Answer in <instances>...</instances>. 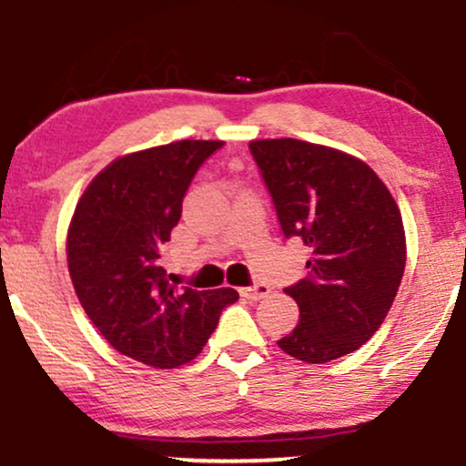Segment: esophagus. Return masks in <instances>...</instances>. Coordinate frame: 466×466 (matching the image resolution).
Listing matches in <instances>:
<instances>
[{
  "mask_svg": "<svg viewBox=\"0 0 466 466\" xmlns=\"http://www.w3.org/2000/svg\"><path fill=\"white\" fill-rule=\"evenodd\" d=\"M269 291H271L269 285H265V282H256V285L240 289V296H245L248 300H260V298L269 296Z\"/></svg>",
  "mask_w": 466,
  "mask_h": 466,
  "instance_id": "obj_1",
  "label": "esophagus"
}]
</instances>
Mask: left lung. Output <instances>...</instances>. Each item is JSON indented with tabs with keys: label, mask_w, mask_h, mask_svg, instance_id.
Instances as JSON below:
<instances>
[{
	"label": "left lung",
	"mask_w": 466,
	"mask_h": 466,
	"mask_svg": "<svg viewBox=\"0 0 466 466\" xmlns=\"http://www.w3.org/2000/svg\"><path fill=\"white\" fill-rule=\"evenodd\" d=\"M285 238L309 248V276L285 291L300 322L278 341L326 363L366 344L383 324L405 269L397 201L361 159L302 140L249 142Z\"/></svg>",
	"instance_id": "obj_1"
}]
</instances>
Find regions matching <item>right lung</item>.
I'll return each mask as SVG.
<instances>
[{
  "label": "right lung",
  "mask_w": 466,
  "mask_h": 466,
  "mask_svg": "<svg viewBox=\"0 0 466 466\" xmlns=\"http://www.w3.org/2000/svg\"><path fill=\"white\" fill-rule=\"evenodd\" d=\"M223 142L181 140L125 155L87 186L67 234L72 285L100 335L122 355L177 368L199 355L234 289L170 282L164 245L201 164Z\"/></svg>",
  "instance_id": "right-lung-1"
}]
</instances>
